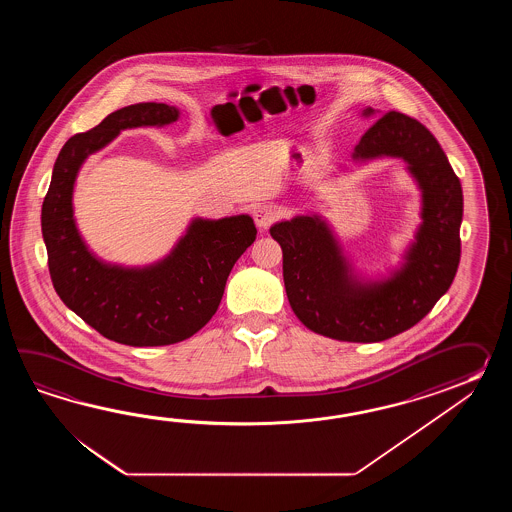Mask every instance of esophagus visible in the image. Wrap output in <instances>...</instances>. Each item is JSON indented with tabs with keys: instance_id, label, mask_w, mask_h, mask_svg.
Here are the masks:
<instances>
[{
	"instance_id": "1",
	"label": "esophagus",
	"mask_w": 512,
	"mask_h": 512,
	"mask_svg": "<svg viewBox=\"0 0 512 512\" xmlns=\"http://www.w3.org/2000/svg\"><path fill=\"white\" fill-rule=\"evenodd\" d=\"M252 218L261 230H267L278 219V210L272 205H260V207L254 208Z\"/></svg>"
}]
</instances>
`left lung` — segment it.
I'll use <instances>...</instances> for the list:
<instances>
[{
	"label": "left lung",
	"mask_w": 512,
	"mask_h": 512,
	"mask_svg": "<svg viewBox=\"0 0 512 512\" xmlns=\"http://www.w3.org/2000/svg\"><path fill=\"white\" fill-rule=\"evenodd\" d=\"M375 109H364L370 117ZM399 157L421 188V225L404 263L384 280H362L318 216L271 227L283 252V283L294 315L318 335L381 342L423 320L454 282L463 190L443 148L421 122L388 111L362 135L355 161Z\"/></svg>",
	"instance_id": "8db88e82"
}]
</instances>
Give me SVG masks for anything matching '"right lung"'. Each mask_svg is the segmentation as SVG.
Listing matches in <instances>:
<instances>
[{"mask_svg":"<svg viewBox=\"0 0 512 512\" xmlns=\"http://www.w3.org/2000/svg\"><path fill=\"white\" fill-rule=\"evenodd\" d=\"M179 119L168 104L117 109L93 130L73 135L58 153L42 205V234L55 291L102 337L144 348L196 335L218 311L234 263L256 240L251 216L192 219L174 251L148 267H120L87 249L73 218L78 170L120 131Z\"/></svg>","mask_w":512,"mask_h":512,"instance_id":"right-lung-1","label":"right lung"}]
</instances>
